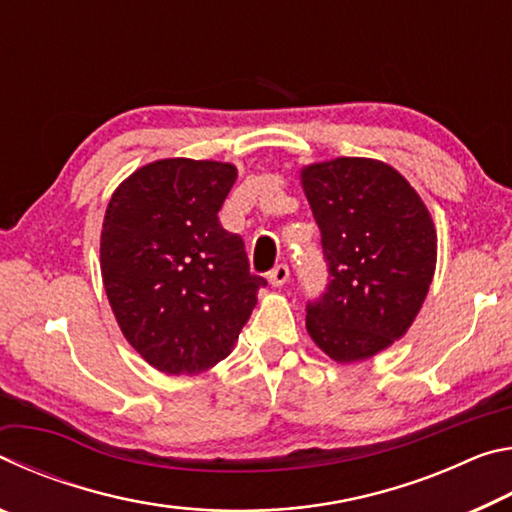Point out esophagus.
<instances>
[{
	"mask_svg": "<svg viewBox=\"0 0 512 512\" xmlns=\"http://www.w3.org/2000/svg\"><path fill=\"white\" fill-rule=\"evenodd\" d=\"M268 282L273 287H282V284L289 282V266L287 264H277L271 273H268Z\"/></svg>",
	"mask_w": 512,
	"mask_h": 512,
	"instance_id": "esophagus-1",
	"label": "esophagus"
}]
</instances>
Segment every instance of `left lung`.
Segmentation results:
<instances>
[{
    "label": "left lung",
    "instance_id": "left-lung-1",
    "mask_svg": "<svg viewBox=\"0 0 512 512\" xmlns=\"http://www.w3.org/2000/svg\"><path fill=\"white\" fill-rule=\"evenodd\" d=\"M300 183L332 277L307 305V332L339 363L375 357L402 339L427 298L436 225L409 180L386 162L307 164Z\"/></svg>",
    "mask_w": 512,
    "mask_h": 512
}]
</instances>
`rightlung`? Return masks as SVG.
Instances as JSON below:
<instances>
[{
  "mask_svg": "<svg viewBox=\"0 0 512 512\" xmlns=\"http://www.w3.org/2000/svg\"><path fill=\"white\" fill-rule=\"evenodd\" d=\"M230 162L164 158L121 183L101 228V277L121 334L164 375H198L235 348L266 280L219 210Z\"/></svg>",
  "mask_w": 512,
  "mask_h": 512,
  "instance_id": "obj_1",
  "label": "right lung"
}]
</instances>
